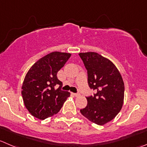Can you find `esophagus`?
I'll list each match as a JSON object with an SVG mask.
<instances>
[{
	"instance_id": "1",
	"label": "esophagus",
	"mask_w": 147,
	"mask_h": 147,
	"mask_svg": "<svg viewBox=\"0 0 147 147\" xmlns=\"http://www.w3.org/2000/svg\"><path fill=\"white\" fill-rule=\"evenodd\" d=\"M72 95L75 97H78V96H80V93H72Z\"/></svg>"
}]
</instances>
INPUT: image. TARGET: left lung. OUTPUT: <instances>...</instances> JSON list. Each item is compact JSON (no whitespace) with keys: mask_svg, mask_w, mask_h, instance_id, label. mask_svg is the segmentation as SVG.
<instances>
[{"mask_svg":"<svg viewBox=\"0 0 147 147\" xmlns=\"http://www.w3.org/2000/svg\"><path fill=\"white\" fill-rule=\"evenodd\" d=\"M79 55L88 71V85L95 92L87 97L88 105L80 113L102 126L113 120L121 110L124 83L119 69L108 59L92 52Z\"/></svg>","mask_w":147,"mask_h":147,"instance_id":"obj_1","label":"left lung"}]
</instances>
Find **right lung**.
<instances>
[{
    "instance_id": "add662e5",
    "label": "right lung",
    "mask_w": 147,
    "mask_h": 147,
    "mask_svg": "<svg viewBox=\"0 0 147 147\" xmlns=\"http://www.w3.org/2000/svg\"><path fill=\"white\" fill-rule=\"evenodd\" d=\"M71 54L54 52L43 57L28 71L22 85L23 100L28 112L39 119H47L60 111L70 93L61 90L57 76ZM59 86L57 89L56 87Z\"/></svg>"
}]
</instances>
